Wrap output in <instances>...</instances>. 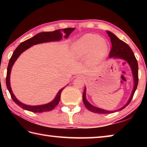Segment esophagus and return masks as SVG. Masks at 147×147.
I'll use <instances>...</instances> for the list:
<instances>
[{
    "mask_svg": "<svg viewBox=\"0 0 147 147\" xmlns=\"http://www.w3.org/2000/svg\"><path fill=\"white\" fill-rule=\"evenodd\" d=\"M77 78H80V79H84V78H86V77L84 76H83V75H79L78 77H77Z\"/></svg>",
    "mask_w": 147,
    "mask_h": 147,
    "instance_id": "34e87169",
    "label": "esophagus"
}]
</instances>
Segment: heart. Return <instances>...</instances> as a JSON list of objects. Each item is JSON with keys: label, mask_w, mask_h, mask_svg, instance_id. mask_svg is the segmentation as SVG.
<instances>
[{"label": "heart", "mask_w": 147, "mask_h": 147, "mask_svg": "<svg viewBox=\"0 0 147 147\" xmlns=\"http://www.w3.org/2000/svg\"><path fill=\"white\" fill-rule=\"evenodd\" d=\"M108 49V44L106 39L96 34H87L73 43L71 53L77 59L85 58L89 54L91 60L97 63L102 60Z\"/></svg>", "instance_id": "b5f03b06"}]
</instances>
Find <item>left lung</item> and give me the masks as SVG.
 Listing matches in <instances>:
<instances>
[{
  "mask_svg": "<svg viewBox=\"0 0 147 147\" xmlns=\"http://www.w3.org/2000/svg\"><path fill=\"white\" fill-rule=\"evenodd\" d=\"M108 36L110 38V40L111 42V49L110 52H109V57L110 58H119V59H123L126 61H127L128 64L130 65L131 71H132V74L134 76V86L132 92H131V96L128 102L124 105L123 108H121L119 109L114 111H108L105 110V109H101L95 107L89 102L87 100L86 96V88L85 87L84 88V91L83 93L82 98H83V102L84 103V105L86 106L87 109H89V111H92L93 113H112L115 112V111H121V109H124L127 106L132 99L134 93L137 89L138 84V61L135 57V55L133 53L132 50L128 44H126L125 42L123 41L121 39H119L117 37L115 34H113L112 32L107 31Z\"/></svg>",
  "mask_w": 147,
  "mask_h": 147,
  "instance_id": "left-lung-1",
  "label": "left lung"
}]
</instances>
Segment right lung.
I'll return each instance as SVG.
<instances>
[{
  "instance_id": "1",
  "label": "right lung",
  "mask_w": 147,
  "mask_h": 147,
  "mask_svg": "<svg viewBox=\"0 0 147 147\" xmlns=\"http://www.w3.org/2000/svg\"><path fill=\"white\" fill-rule=\"evenodd\" d=\"M75 28H64V29H60V30H56L53 32H41L36 34V36L32 37V38L27 39V40L24 41L19 45L17 47L16 49L15 50L13 54L11 57L10 59H9L8 69H7V74H6V86L8 88V91L10 93L11 97L12 100L14 101V102L17 104L19 106L21 107L24 109L28 110L34 113H41L44 112V111H49L53 109L55 107L58 105L59 100H60V96L61 91L64 89L62 88L58 91L57 93L56 97L54 98V100L49 102L48 104H43V105H39V106H30L26 105L20 102L18 99H17L16 96L14 95L13 92H12L11 86H10V73L11 71L12 66L13 65L15 61L17 60L18 57L21 55V53H23L24 51L28 49L30 47L34 45H37L39 43H45V42H50V41H58L61 40L62 39V36H63V34L62 32H63L65 36H64L65 38H67L69 35L73 32Z\"/></svg>"
}]
</instances>
